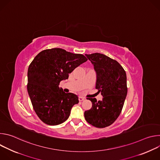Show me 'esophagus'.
<instances>
[{"instance_id":"obj_1","label":"esophagus","mask_w":160,"mask_h":160,"mask_svg":"<svg viewBox=\"0 0 160 160\" xmlns=\"http://www.w3.org/2000/svg\"><path fill=\"white\" fill-rule=\"evenodd\" d=\"M84 99H85V98H83V97H82V96H79V97H78V100H79V101H83Z\"/></svg>"}]
</instances>
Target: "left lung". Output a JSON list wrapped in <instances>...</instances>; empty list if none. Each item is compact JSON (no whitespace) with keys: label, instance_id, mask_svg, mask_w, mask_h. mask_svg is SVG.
Masks as SVG:
<instances>
[{"label":"left lung","instance_id":"left-lung-1","mask_svg":"<svg viewBox=\"0 0 160 160\" xmlns=\"http://www.w3.org/2000/svg\"><path fill=\"white\" fill-rule=\"evenodd\" d=\"M96 73V88L102 96L101 101L88 98L92 108L84 112L86 121L98 128L111 125L119 117L127 94V75L118 62L104 54H85Z\"/></svg>","mask_w":160,"mask_h":160}]
</instances>
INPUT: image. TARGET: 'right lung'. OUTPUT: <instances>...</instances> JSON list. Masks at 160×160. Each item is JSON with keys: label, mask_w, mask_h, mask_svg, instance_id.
<instances>
[{"label": "right lung", "mask_w": 160, "mask_h": 160, "mask_svg": "<svg viewBox=\"0 0 160 160\" xmlns=\"http://www.w3.org/2000/svg\"><path fill=\"white\" fill-rule=\"evenodd\" d=\"M87 61L82 54L60 48L42 51L33 59L28 70L27 90L33 109L43 123L57 125L69 117L78 98L65 93L59 85Z\"/></svg>", "instance_id": "1"}]
</instances>
